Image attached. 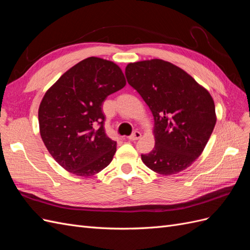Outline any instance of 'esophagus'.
<instances>
[{
  "label": "esophagus",
  "mask_w": 250,
  "mask_h": 250,
  "mask_svg": "<svg viewBox=\"0 0 250 250\" xmlns=\"http://www.w3.org/2000/svg\"><path fill=\"white\" fill-rule=\"evenodd\" d=\"M142 137V133L140 132V131H134L129 138H128V140H130V141H137V140H139L140 138Z\"/></svg>",
  "instance_id": "1"
}]
</instances>
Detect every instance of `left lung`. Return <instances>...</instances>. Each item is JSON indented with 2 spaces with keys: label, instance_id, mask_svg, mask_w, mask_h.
Wrapping results in <instances>:
<instances>
[{
  "label": "left lung",
  "instance_id": "8db88e82",
  "mask_svg": "<svg viewBox=\"0 0 250 250\" xmlns=\"http://www.w3.org/2000/svg\"><path fill=\"white\" fill-rule=\"evenodd\" d=\"M125 75L154 118L155 145L150 153L142 154L143 163L162 175L190 167L216 125L215 103L208 89L163 59L128 63Z\"/></svg>",
  "mask_w": 250,
  "mask_h": 250
}]
</instances>
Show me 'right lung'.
Instances as JSON below:
<instances>
[{
  "mask_svg": "<svg viewBox=\"0 0 250 250\" xmlns=\"http://www.w3.org/2000/svg\"><path fill=\"white\" fill-rule=\"evenodd\" d=\"M125 85L119 65L93 56L72 66L47 90L39 108L40 133L63 169L88 177L110 164L117 142L105 133L102 103Z\"/></svg>",
  "mask_w": 250,
  "mask_h": 250,
  "instance_id": "1",
  "label": "right lung"
}]
</instances>
